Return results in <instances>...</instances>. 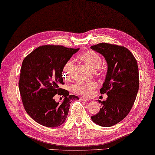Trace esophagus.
Wrapping results in <instances>:
<instances>
[{"mask_svg": "<svg viewBox=\"0 0 155 155\" xmlns=\"http://www.w3.org/2000/svg\"><path fill=\"white\" fill-rule=\"evenodd\" d=\"M79 100H81V101H84V102H88L89 100L88 98H84V97H80V98H79Z\"/></svg>", "mask_w": 155, "mask_h": 155, "instance_id": "34e87169", "label": "esophagus"}]
</instances>
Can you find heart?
Segmentation results:
<instances>
[{
  "instance_id": "obj_1",
  "label": "heart",
  "mask_w": 155,
  "mask_h": 155,
  "mask_svg": "<svg viewBox=\"0 0 155 155\" xmlns=\"http://www.w3.org/2000/svg\"><path fill=\"white\" fill-rule=\"evenodd\" d=\"M79 57L92 70H97L101 65V57L98 53L93 51V50H87V51L83 52L80 54ZM73 64L74 60L72 58H70L63 65L62 75L66 80H68L70 78L71 70H72ZM97 86V83L94 81H79L75 83L72 87V90L76 94L84 96V97H90L93 94Z\"/></svg>"
}]
</instances>
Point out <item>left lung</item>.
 Here are the masks:
<instances>
[{"mask_svg":"<svg viewBox=\"0 0 155 155\" xmlns=\"http://www.w3.org/2000/svg\"><path fill=\"white\" fill-rule=\"evenodd\" d=\"M91 48L105 57L107 72L100 91L106 93V100L100 101L102 107L91 117L100 126L110 127L119 123L129 114L139 89V70L132 53L122 45L100 43Z\"/></svg>","mask_w":155,"mask_h":155,"instance_id":"obj_1","label":"left lung"}]
</instances>
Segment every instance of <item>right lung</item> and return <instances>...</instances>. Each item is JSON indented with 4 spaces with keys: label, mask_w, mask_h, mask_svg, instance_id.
Masks as SVG:
<instances>
[{
    "label": "right lung",
    "mask_w": 155,
    "mask_h": 155,
    "mask_svg": "<svg viewBox=\"0 0 155 155\" xmlns=\"http://www.w3.org/2000/svg\"><path fill=\"white\" fill-rule=\"evenodd\" d=\"M78 50L45 45L35 49L24 58L19 81L21 97L28 115L40 124L54 128L63 124L70 103L79 99L59 87L64 84L62 76L63 65ZM56 94L65 97L62 103L55 102Z\"/></svg>",
    "instance_id": "1"
}]
</instances>
